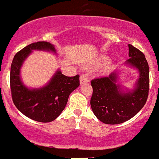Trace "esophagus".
<instances>
[{"label":"esophagus","instance_id":"34e87169","mask_svg":"<svg viewBox=\"0 0 159 159\" xmlns=\"http://www.w3.org/2000/svg\"><path fill=\"white\" fill-rule=\"evenodd\" d=\"M80 84H81V85L89 83V80L88 76H87V75L85 74H82L81 76H80Z\"/></svg>","mask_w":159,"mask_h":159}]
</instances>
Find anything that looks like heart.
<instances>
[{
	"instance_id": "b5f03b06",
	"label": "heart",
	"mask_w": 159,
	"mask_h": 159,
	"mask_svg": "<svg viewBox=\"0 0 159 159\" xmlns=\"http://www.w3.org/2000/svg\"><path fill=\"white\" fill-rule=\"evenodd\" d=\"M103 59H104V60H106V58H103Z\"/></svg>"
}]
</instances>
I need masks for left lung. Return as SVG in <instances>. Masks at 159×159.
<instances>
[{
    "instance_id": "8db88e82",
    "label": "left lung",
    "mask_w": 159,
    "mask_h": 159,
    "mask_svg": "<svg viewBox=\"0 0 159 159\" xmlns=\"http://www.w3.org/2000/svg\"><path fill=\"white\" fill-rule=\"evenodd\" d=\"M130 58L126 64L138 70L139 78L133 90H123L117 84L118 72L108 76L92 80L91 107L100 121L116 125L129 120L143 107L149 94V70L147 61L141 51L128 44Z\"/></svg>"
}]
</instances>
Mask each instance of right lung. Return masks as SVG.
<instances>
[{
    "label": "right lung",
    "mask_w": 159,
    "mask_h": 159,
    "mask_svg": "<svg viewBox=\"0 0 159 159\" xmlns=\"http://www.w3.org/2000/svg\"><path fill=\"white\" fill-rule=\"evenodd\" d=\"M32 50L56 53L55 46L46 41L33 43L18 52L10 68L12 101L18 110L28 118L40 122H52L64 110L70 94L80 85V76H67L58 70L45 86L28 89L21 80L20 70Z\"/></svg>",
    "instance_id": "1"
}]
</instances>
